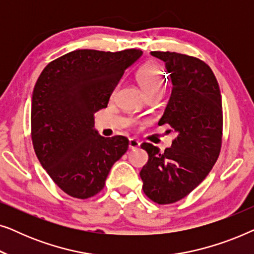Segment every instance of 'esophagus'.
<instances>
[{"instance_id": "esophagus-1", "label": "esophagus", "mask_w": 254, "mask_h": 254, "mask_svg": "<svg viewBox=\"0 0 254 254\" xmlns=\"http://www.w3.org/2000/svg\"><path fill=\"white\" fill-rule=\"evenodd\" d=\"M140 147V142H138L136 138H129V149L130 150H135Z\"/></svg>"}]
</instances>
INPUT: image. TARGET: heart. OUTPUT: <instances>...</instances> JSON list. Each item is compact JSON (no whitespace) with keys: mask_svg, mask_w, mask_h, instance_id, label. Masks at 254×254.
Instances as JSON below:
<instances>
[{"mask_svg":"<svg viewBox=\"0 0 254 254\" xmlns=\"http://www.w3.org/2000/svg\"><path fill=\"white\" fill-rule=\"evenodd\" d=\"M136 79L147 96L164 91L166 82L164 70L155 62H149L142 65L136 74Z\"/></svg>","mask_w":254,"mask_h":254,"instance_id":"obj_1","label":"heart"}]
</instances>
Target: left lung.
<instances>
[{"mask_svg":"<svg viewBox=\"0 0 254 254\" xmlns=\"http://www.w3.org/2000/svg\"><path fill=\"white\" fill-rule=\"evenodd\" d=\"M165 62L173 88L158 125L177 131L164 152L142 143L148 163L140 176L143 192L158 204L184 199L209 175L222 147L223 112L218 83L213 70L200 59L176 52H151Z\"/></svg>","mask_w":254,"mask_h":254,"instance_id":"1","label":"left lung"}]
</instances>
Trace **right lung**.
I'll use <instances>...</instances> for the list:
<instances>
[{
  "label": "right lung",
  "instance_id": "1",
  "mask_svg": "<svg viewBox=\"0 0 254 254\" xmlns=\"http://www.w3.org/2000/svg\"><path fill=\"white\" fill-rule=\"evenodd\" d=\"M141 55L136 48L77 50L41 71L32 95L31 137L40 164L68 195L83 200L98 194L127 151V137L97 134L93 116L107 107L125 70Z\"/></svg>",
  "mask_w": 254,
  "mask_h": 254
}]
</instances>
